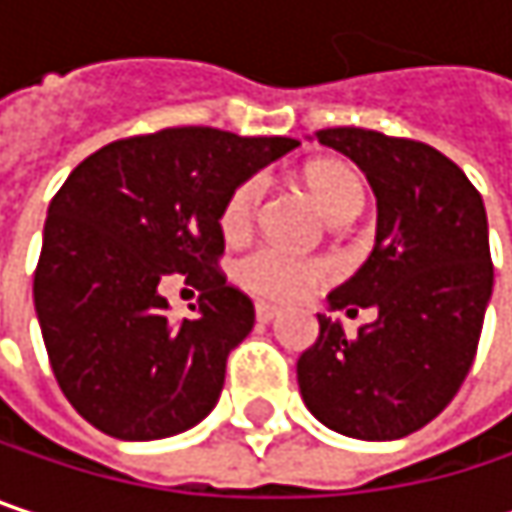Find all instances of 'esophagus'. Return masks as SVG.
Listing matches in <instances>:
<instances>
[{"instance_id": "esophagus-1", "label": "esophagus", "mask_w": 512, "mask_h": 512, "mask_svg": "<svg viewBox=\"0 0 512 512\" xmlns=\"http://www.w3.org/2000/svg\"><path fill=\"white\" fill-rule=\"evenodd\" d=\"M281 311L275 308V305H269V302H257L255 305V317H257V323H269V320H275Z\"/></svg>"}]
</instances>
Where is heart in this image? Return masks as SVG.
<instances>
[{
    "mask_svg": "<svg viewBox=\"0 0 512 512\" xmlns=\"http://www.w3.org/2000/svg\"><path fill=\"white\" fill-rule=\"evenodd\" d=\"M302 180L314 201L326 210L329 219H338L350 210L361 207V183L341 162H314L302 171ZM263 198V180L249 177L243 180L225 201L219 225L228 240L249 234L255 225L257 207ZM329 263L317 257H302L284 252L278 246H257L255 252L237 260V281L263 299H299L311 287L329 278Z\"/></svg>",
    "mask_w": 512,
    "mask_h": 512,
    "instance_id": "1",
    "label": "heart"
}]
</instances>
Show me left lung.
I'll use <instances>...</instances> for the list:
<instances>
[{
    "mask_svg": "<svg viewBox=\"0 0 512 512\" xmlns=\"http://www.w3.org/2000/svg\"><path fill=\"white\" fill-rule=\"evenodd\" d=\"M376 195L373 252L329 293L332 311L376 308L356 338L317 314L320 338L296 364L311 415L329 430L391 442L430 424L460 391L492 296L480 192L436 148L376 130H320Z\"/></svg>",
    "mask_w": 512,
    "mask_h": 512,
    "instance_id": "obj_1",
    "label": "left lung"
}]
</instances>
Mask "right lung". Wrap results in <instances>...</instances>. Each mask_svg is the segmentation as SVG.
Returning <instances> with one entry per match:
<instances>
[{
    "label": "right lung",
    "instance_id": "add662e5",
    "mask_svg": "<svg viewBox=\"0 0 512 512\" xmlns=\"http://www.w3.org/2000/svg\"><path fill=\"white\" fill-rule=\"evenodd\" d=\"M299 142L168 127L82 159L55 192L35 311L70 406L106 436L151 442L204 421L255 305L219 272L222 207ZM192 280L199 317L171 324L158 281Z\"/></svg>",
    "mask_w": 512,
    "mask_h": 512
}]
</instances>
